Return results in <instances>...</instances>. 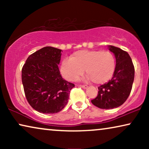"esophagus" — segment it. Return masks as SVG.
<instances>
[{
	"label": "esophagus",
	"instance_id": "esophagus-1",
	"mask_svg": "<svg viewBox=\"0 0 149 149\" xmlns=\"http://www.w3.org/2000/svg\"><path fill=\"white\" fill-rule=\"evenodd\" d=\"M79 86H80L81 87H82V88H83V89H85L87 87V85H79Z\"/></svg>",
	"mask_w": 149,
	"mask_h": 149
}]
</instances>
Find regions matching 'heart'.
I'll list each match as a JSON object with an SVG mask.
<instances>
[{"instance_id":"b5f03b06","label":"heart","mask_w":149,"mask_h":149,"mask_svg":"<svg viewBox=\"0 0 149 149\" xmlns=\"http://www.w3.org/2000/svg\"><path fill=\"white\" fill-rule=\"evenodd\" d=\"M115 69V58L109 51H78L71 58L63 60L61 65V72L67 80L76 81L85 70L95 84L107 82L113 77Z\"/></svg>"}]
</instances>
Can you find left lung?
Returning a JSON list of instances; mask_svg holds the SVG:
<instances>
[{"label":"left lung","mask_w":149,"mask_h":149,"mask_svg":"<svg viewBox=\"0 0 149 149\" xmlns=\"http://www.w3.org/2000/svg\"><path fill=\"white\" fill-rule=\"evenodd\" d=\"M109 50L115 54L116 66L111 80L98 87L96 97L91 103L102 109L117 108L126 101L131 92L134 79V66L130 55L125 51L110 45Z\"/></svg>","instance_id":"left-lung-1"}]
</instances>
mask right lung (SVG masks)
<instances>
[{
    "label": "right lung",
    "instance_id": "right-lung-1",
    "mask_svg": "<svg viewBox=\"0 0 149 149\" xmlns=\"http://www.w3.org/2000/svg\"><path fill=\"white\" fill-rule=\"evenodd\" d=\"M62 50L45 47L30 55L22 69V81L29 104L36 111L54 114L68 103L74 84L62 77L58 64Z\"/></svg>",
    "mask_w": 149,
    "mask_h": 149
}]
</instances>
